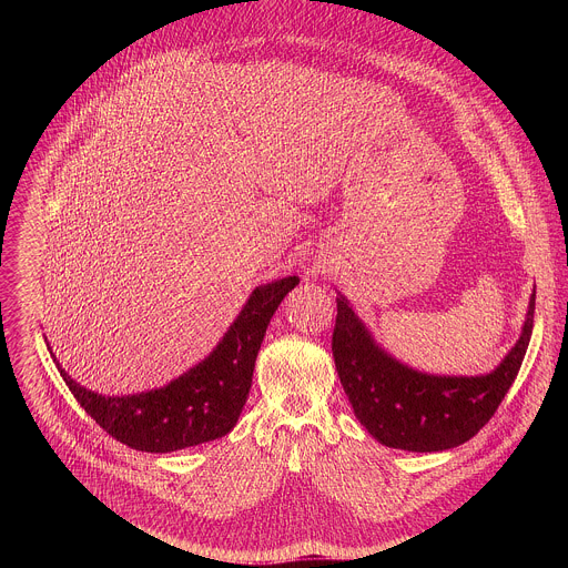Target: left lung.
<instances>
[{
	"label": "left lung",
	"instance_id": "1",
	"mask_svg": "<svg viewBox=\"0 0 568 568\" xmlns=\"http://www.w3.org/2000/svg\"><path fill=\"white\" fill-rule=\"evenodd\" d=\"M536 288L518 341L505 358L477 376L426 374L389 354L336 293L332 332L334 365L358 422L383 446L439 453L475 437L509 392L534 329Z\"/></svg>",
	"mask_w": 568,
	"mask_h": 568
}]
</instances>
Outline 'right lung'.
I'll list each match as a JSON object with an SVG mask.
<instances>
[{"instance_id": "obj_1", "label": "right lung", "mask_w": 568, "mask_h": 568, "mask_svg": "<svg viewBox=\"0 0 568 568\" xmlns=\"http://www.w3.org/2000/svg\"><path fill=\"white\" fill-rule=\"evenodd\" d=\"M297 284L300 277L288 275L255 286L216 347L160 389L102 396L77 383L50 354L74 398L111 437L142 453L190 448L219 439L236 426L266 325Z\"/></svg>"}]
</instances>
